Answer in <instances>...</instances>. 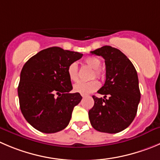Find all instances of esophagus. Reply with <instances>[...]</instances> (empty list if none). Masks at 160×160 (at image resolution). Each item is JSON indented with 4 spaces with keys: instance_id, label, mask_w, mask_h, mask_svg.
I'll list each match as a JSON object with an SVG mask.
<instances>
[{
    "instance_id": "obj_1",
    "label": "esophagus",
    "mask_w": 160,
    "mask_h": 160,
    "mask_svg": "<svg viewBox=\"0 0 160 160\" xmlns=\"http://www.w3.org/2000/svg\"><path fill=\"white\" fill-rule=\"evenodd\" d=\"M86 94H82V97H86Z\"/></svg>"
}]
</instances>
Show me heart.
<instances>
[{
    "label": "heart",
    "instance_id": "obj_1",
    "mask_svg": "<svg viewBox=\"0 0 160 160\" xmlns=\"http://www.w3.org/2000/svg\"><path fill=\"white\" fill-rule=\"evenodd\" d=\"M85 63L90 68L93 69V73L91 75L90 78H103L104 73L100 69V59L95 56H89L85 60ZM68 74L69 78L71 81L76 82L78 79V64L76 62H73L68 66ZM99 88V82L97 80H92L88 82H78L73 86V89L75 92H78L81 94H89L94 92Z\"/></svg>",
    "mask_w": 160,
    "mask_h": 160
}]
</instances>
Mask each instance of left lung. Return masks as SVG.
Here are the masks:
<instances>
[{"instance_id":"1","label":"left lung","mask_w":160,"mask_h":160,"mask_svg":"<svg viewBox=\"0 0 160 160\" xmlns=\"http://www.w3.org/2000/svg\"><path fill=\"white\" fill-rule=\"evenodd\" d=\"M90 52L101 56L106 65L105 83L97 91L104 98L92 96L90 123L97 131L118 133L127 128L137 115L141 99L138 73L127 56L117 48L105 45Z\"/></svg>"}]
</instances>
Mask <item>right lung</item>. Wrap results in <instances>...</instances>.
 <instances>
[{"label": "right lung", "mask_w": 160, "mask_h": 160, "mask_svg": "<svg viewBox=\"0 0 160 160\" xmlns=\"http://www.w3.org/2000/svg\"><path fill=\"white\" fill-rule=\"evenodd\" d=\"M83 54L51 47L29 59L20 74L18 96L22 115L33 128L52 133L68 127L74 106L82 99L68 74L71 63Z\"/></svg>", "instance_id": "add662e5"}]
</instances>
